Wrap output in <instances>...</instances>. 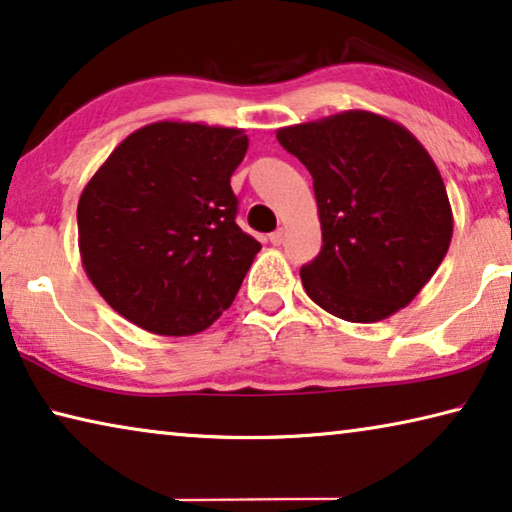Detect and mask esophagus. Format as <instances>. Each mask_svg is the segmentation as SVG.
I'll return each instance as SVG.
<instances>
[{"label":"esophagus","mask_w":512,"mask_h":512,"mask_svg":"<svg viewBox=\"0 0 512 512\" xmlns=\"http://www.w3.org/2000/svg\"><path fill=\"white\" fill-rule=\"evenodd\" d=\"M283 238H286V233H283V229H277L274 233H270V242L274 247H279L281 242H283Z\"/></svg>","instance_id":"34e87169"}]
</instances>
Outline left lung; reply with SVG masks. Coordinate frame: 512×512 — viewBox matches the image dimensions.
Listing matches in <instances>:
<instances>
[{
  "instance_id": "obj_1",
  "label": "left lung",
  "mask_w": 512,
  "mask_h": 512,
  "mask_svg": "<svg viewBox=\"0 0 512 512\" xmlns=\"http://www.w3.org/2000/svg\"><path fill=\"white\" fill-rule=\"evenodd\" d=\"M313 178L322 249L300 270L327 313L377 322L410 304L444 261L453 212L426 148L387 116L350 109L277 130Z\"/></svg>"
}]
</instances>
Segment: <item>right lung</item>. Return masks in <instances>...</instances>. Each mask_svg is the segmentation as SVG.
Listing matches in <instances>:
<instances>
[{
    "label": "right lung",
    "mask_w": 512,
    "mask_h": 512,
    "mask_svg": "<svg viewBox=\"0 0 512 512\" xmlns=\"http://www.w3.org/2000/svg\"><path fill=\"white\" fill-rule=\"evenodd\" d=\"M238 128L157 121L125 137L77 203L86 277L116 313L192 336L229 309L261 242L235 224Z\"/></svg>",
    "instance_id": "add662e5"
}]
</instances>
